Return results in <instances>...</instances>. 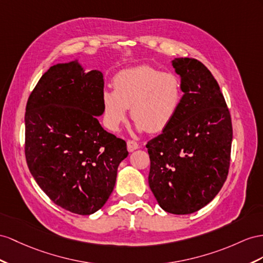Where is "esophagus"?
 I'll use <instances>...</instances> for the list:
<instances>
[{"mask_svg": "<svg viewBox=\"0 0 263 263\" xmlns=\"http://www.w3.org/2000/svg\"><path fill=\"white\" fill-rule=\"evenodd\" d=\"M126 145H127V151H129V152H133L134 150L139 149V144L137 142H134V141H131V140L126 141Z\"/></svg>", "mask_w": 263, "mask_h": 263, "instance_id": "1", "label": "esophagus"}]
</instances>
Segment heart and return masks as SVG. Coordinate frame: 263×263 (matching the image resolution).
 Here are the masks:
<instances>
[{
	"mask_svg": "<svg viewBox=\"0 0 263 263\" xmlns=\"http://www.w3.org/2000/svg\"><path fill=\"white\" fill-rule=\"evenodd\" d=\"M114 91L102 92L103 118L117 131L126 120L127 109L139 131L160 132L176 119L183 100L180 78L150 65L120 71L113 79Z\"/></svg>",
	"mask_w": 263,
	"mask_h": 263,
	"instance_id": "obj_1",
	"label": "heart"
}]
</instances>
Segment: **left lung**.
Returning <instances> with one entry per match:
<instances>
[{
  "instance_id": "left-lung-1",
  "label": "left lung",
  "mask_w": 263,
  "mask_h": 263,
  "mask_svg": "<svg viewBox=\"0 0 263 263\" xmlns=\"http://www.w3.org/2000/svg\"><path fill=\"white\" fill-rule=\"evenodd\" d=\"M171 63L180 76L183 100L172 123L146 144L149 185L164 211L190 214L211 202L226 182L232 124L208 67L190 58Z\"/></svg>"
}]
</instances>
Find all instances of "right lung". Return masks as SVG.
I'll list each match as a JSON object with an SVG mask.
<instances>
[{
  "instance_id": "1",
  "label": "right lung",
  "mask_w": 263,
  "mask_h": 263,
  "mask_svg": "<svg viewBox=\"0 0 263 263\" xmlns=\"http://www.w3.org/2000/svg\"><path fill=\"white\" fill-rule=\"evenodd\" d=\"M103 74L78 60L51 66L26 103L25 158L39 186L65 210L89 215L117 181L126 143L101 126Z\"/></svg>"
}]
</instances>
